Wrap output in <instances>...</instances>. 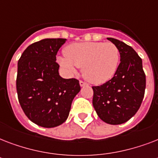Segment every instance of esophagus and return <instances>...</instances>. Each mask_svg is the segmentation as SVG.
I'll list each match as a JSON object with an SVG mask.
<instances>
[{"label": "esophagus", "mask_w": 158, "mask_h": 158, "mask_svg": "<svg viewBox=\"0 0 158 158\" xmlns=\"http://www.w3.org/2000/svg\"><path fill=\"white\" fill-rule=\"evenodd\" d=\"M86 84H87L86 83L83 81V80H80V81H79V85H80V86H81V87L84 86V85H86Z\"/></svg>", "instance_id": "obj_1"}]
</instances>
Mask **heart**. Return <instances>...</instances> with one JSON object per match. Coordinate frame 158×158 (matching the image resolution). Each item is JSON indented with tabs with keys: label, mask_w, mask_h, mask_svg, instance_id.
Instances as JSON below:
<instances>
[{
	"label": "heart",
	"mask_w": 158,
	"mask_h": 158,
	"mask_svg": "<svg viewBox=\"0 0 158 158\" xmlns=\"http://www.w3.org/2000/svg\"><path fill=\"white\" fill-rule=\"evenodd\" d=\"M57 58L60 65L74 74L82 68L83 76L94 84H102L112 78L120 62L119 48L112 43L86 42L72 43Z\"/></svg>",
	"instance_id": "heart-1"
}]
</instances>
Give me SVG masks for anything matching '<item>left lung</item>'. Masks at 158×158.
<instances>
[{
	"instance_id": "left-lung-1",
	"label": "left lung",
	"mask_w": 158,
	"mask_h": 158,
	"mask_svg": "<svg viewBox=\"0 0 158 158\" xmlns=\"http://www.w3.org/2000/svg\"><path fill=\"white\" fill-rule=\"evenodd\" d=\"M120 51V63L114 76L93 86V105L99 118L110 125L126 122L136 114L144 97L146 76L142 59L130 46L107 38Z\"/></svg>"
}]
</instances>
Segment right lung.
Returning <instances> with one entry per match:
<instances>
[{"label":"right lung","mask_w":158,"mask_h":158,"mask_svg":"<svg viewBox=\"0 0 158 158\" xmlns=\"http://www.w3.org/2000/svg\"><path fill=\"white\" fill-rule=\"evenodd\" d=\"M66 39L46 38L26 48L18 61L16 89L26 116L36 125L52 128L64 123L80 91L76 79L60 76L57 52Z\"/></svg>","instance_id":"1"}]
</instances>
